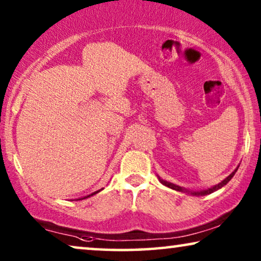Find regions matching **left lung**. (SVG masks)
I'll list each match as a JSON object with an SVG mask.
<instances>
[{
  "mask_svg": "<svg viewBox=\"0 0 261 261\" xmlns=\"http://www.w3.org/2000/svg\"><path fill=\"white\" fill-rule=\"evenodd\" d=\"M237 171H238V169L234 170L233 172L229 174V176H228L227 178H224V179L221 181V183L215 185V187H213V188H210V189H206V190H202V191H189V190H187V189H183L181 187H178V185L170 183V181L160 179V178H159V180H160V183H162L163 185H165V187H169L170 189H173V190H177V191H180V192H188V194H191V195H194V196H204V195L212 194V192L219 190V189L224 187V185H226L228 181H229L231 178H233V176L235 174V172H237Z\"/></svg>",
  "mask_w": 261,
  "mask_h": 261,
  "instance_id": "8db88e82",
  "label": "left lung"
}]
</instances>
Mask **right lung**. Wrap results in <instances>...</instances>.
<instances>
[{
	"mask_svg": "<svg viewBox=\"0 0 261 261\" xmlns=\"http://www.w3.org/2000/svg\"><path fill=\"white\" fill-rule=\"evenodd\" d=\"M97 192H99V190L98 191H95V192H92L91 195H88V196H85V197H82V198H80V199H84V198H88V197H90V196H92V195H96L97 194ZM80 199H77V201H80Z\"/></svg>",
	"mask_w": 261,
	"mask_h": 261,
	"instance_id": "obj_1",
	"label": "right lung"
}]
</instances>
